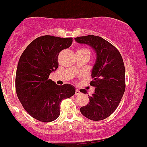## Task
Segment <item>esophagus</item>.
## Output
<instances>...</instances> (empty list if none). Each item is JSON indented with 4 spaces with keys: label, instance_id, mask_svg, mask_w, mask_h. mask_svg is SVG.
<instances>
[{
    "label": "esophagus",
    "instance_id": "1",
    "mask_svg": "<svg viewBox=\"0 0 147 147\" xmlns=\"http://www.w3.org/2000/svg\"><path fill=\"white\" fill-rule=\"evenodd\" d=\"M80 94V92L79 90H78V89L75 90V95H79Z\"/></svg>",
    "mask_w": 147,
    "mask_h": 147
}]
</instances>
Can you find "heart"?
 I'll list each match as a JSON object with an SVG mask.
<instances>
[{
    "mask_svg": "<svg viewBox=\"0 0 147 147\" xmlns=\"http://www.w3.org/2000/svg\"><path fill=\"white\" fill-rule=\"evenodd\" d=\"M80 50H87V49H80Z\"/></svg>",
    "mask_w": 147,
    "mask_h": 147,
    "instance_id": "b5f03b06",
    "label": "heart"
}]
</instances>
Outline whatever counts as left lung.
I'll return each mask as SVG.
<instances>
[{"instance_id": "1", "label": "left lung", "mask_w": 147, "mask_h": 147, "mask_svg": "<svg viewBox=\"0 0 147 147\" xmlns=\"http://www.w3.org/2000/svg\"><path fill=\"white\" fill-rule=\"evenodd\" d=\"M78 43L90 46L96 53V60L92 69L91 86L95 92L89 96V103L80 108L85 117L101 121L116 111L124 93L125 67L120 52L113 45L98 36L88 35L75 38ZM80 92L86 94L87 90Z\"/></svg>"}]
</instances>
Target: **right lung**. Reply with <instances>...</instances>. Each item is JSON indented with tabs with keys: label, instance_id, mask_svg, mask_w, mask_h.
Instances as JSON below:
<instances>
[{
	"label": "right lung",
	"instance_id": "1",
	"mask_svg": "<svg viewBox=\"0 0 147 147\" xmlns=\"http://www.w3.org/2000/svg\"><path fill=\"white\" fill-rule=\"evenodd\" d=\"M72 43V38L45 35L36 38L21 55L16 74L17 96L26 111L42 122L56 120L61 101L75 93L69 84L58 85L49 79L58 67V55Z\"/></svg>",
	"mask_w": 147,
	"mask_h": 147
}]
</instances>
